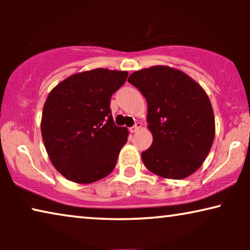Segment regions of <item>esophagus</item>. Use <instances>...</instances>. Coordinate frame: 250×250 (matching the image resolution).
Wrapping results in <instances>:
<instances>
[{
	"mask_svg": "<svg viewBox=\"0 0 250 250\" xmlns=\"http://www.w3.org/2000/svg\"><path fill=\"white\" fill-rule=\"evenodd\" d=\"M141 124H140V123H136V124L134 125V126H132L131 128H129V132L131 133H135V132H138L140 128H141Z\"/></svg>",
	"mask_w": 250,
	"mask_h": 250,
	"instance_id": "obj_1",
	"label": "esophagus"
}]
</instances>
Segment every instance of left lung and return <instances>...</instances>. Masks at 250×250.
<instances>
[{
  "instance_id": "1",
  "label": "left lung",
  "mask_w": 250,
  "mask_h": 250,
  "mask_svg": "<svg viewBox=\"0 0 250 250\" xmlns=\"http://www.w3.org/2000/svg\"><path fill=\"white\" fill-rule=\"evenodd\" d=\"M128 82L148 104L153 141L141 153L150 172L186 179L201 166L215 136V119L206 92L182 71L165 66L138 70Z\"/></svg>"
}]
</instances>
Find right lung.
Returning a JSON list of instances; mask_svg holds the SVG:
<instances>
[{
    "label": "right lung",
    "mask_w": 250,
    "mask_h": 250,
    "mask_svg": "<svg viewBox=\"0 0 250 250\" xmlns=\"http://www.w3.org/2000/svg\"><path fill=\"white\" fill-rule=\"evenodd\" d=\"M127 76L98 68L75 74L51 91L41 131L51 162L66 179L87 184L115 168L128 132L114 123L110 99Z\"/></svg>",
    "instance_id": "right-lung-1"
}]
</instances>
